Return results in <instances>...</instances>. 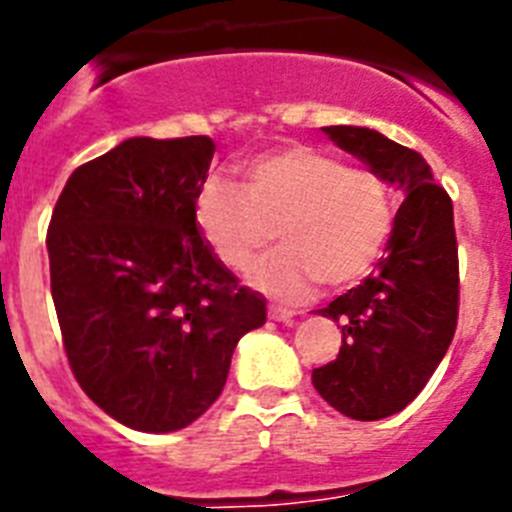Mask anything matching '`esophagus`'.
<instances>
[{
  "label": "esophagus",
  "instance_id": "34e87169",
  "mask_svg": "<svg viewBox=\"0 0 512 512\" xmlns=\"http://www.w3.org/2000/svg\"><path fill=\"white\" fill-rule=\"evenodd\" d=\"M268 315H270V320L294 322L296 312H291V309H286V307H278V304H270V307H268Z\"/></svg>",
  "mask_w": 512,
  "mask_h": 512
}]
</instances>
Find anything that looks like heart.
Here are the masks:
<instances>
[{
    "label": "heart",
    "mask_w": 512,
    "mask_h": 512,
    "mask_svg": "<svg viewBox=\"0 0 512 512\" xmlns=\"http://www.w3.org/2000/svg\"><path fill=\"white\" fill-rule=\"evenodd\" d=\"M192 218L226 268L244 270L260 249L281 247L249 270L268 296L296 302L320 278L349 286L367 276L388 244L393 187L382 174L312 145L268 150L244 163V182L210 174L197 187Z\"/></svg>",
    "instance_id": "b5f03b06"
}]
</instances>
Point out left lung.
<instances>
[{
    "instance_id": "left-lung-1",
    "label": "left lung",
    "mask_w": 512,
    "mask_h": 512,
    "mask_svg": "<svg viewBox=\"0 0 512 512\" xmlns=\"http://www.w3.org/2000/svg\"><path fill=\"white\" fill-rule=\"evenodd\" d=\"M322 132L403 195L375 276L317 309L341 322L343 346L336 362L312 369V385L343 416L377 422L422 393L455 336L453 200L422 153L369 127L336 124Z\"/></svg>"
}]
</instances>
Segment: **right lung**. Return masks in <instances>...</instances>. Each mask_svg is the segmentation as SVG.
<instances>
[{
	"instance_id": "1",
	"label": "right lung",
	"mask_w": 512,
	"mask_h": 512,
	"mask_svg": "<svg viewBox=\"0 0 512 512\" xmlns=\"http://www.w3.org/2000/svg\"><path fill=\"white\" fill-rule=\"evenodd\" d=\"M216 145L130 137L83 163L51 213V296L75 380L124 427L174 432L213 406L268 317L192 218Z\"/></svg>"
}]
</instances>
